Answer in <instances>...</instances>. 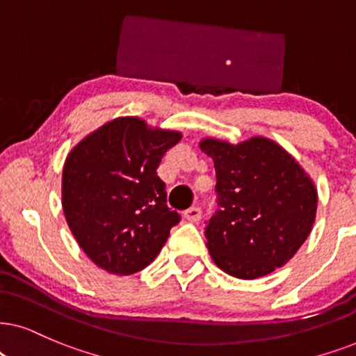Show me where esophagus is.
Segmentation results:
<instances>
[{
	"label": "esophagus",
	"mask_w": 356,
	"mask_h": 356,
	"mask_svg": "<svg viewBox=\"0 0 356 356\" xmlns=\"http://www.w3.org/2000/svg\"><path fill=\"white\" fill-rule=\"evenodd\" d=\"M200 215H202V210L199 209V207H191V209L186 210L184 217H186L188 222L195 223V222H199V220H200Z\"/></svg>",
	"instance_id": "esophagus-1"
}]
</instances>
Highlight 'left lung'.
Wrapping results in <instances>:
<instances>
[{"instance_id": "obj_1", "label": "left lung", "mask_w": 356, "mask_h": 356, "mask_svg": "<svg viewBox=\"0 0 356 356\" xmlns=\"http://www.w3.org/2000/svg\"><path fill=\"white\" fill-rule=\"evenodd\" d=\"M213 159L218 210L205 227L213 263L233 277L256 279L284 266L316 222L317 188L298 161L263 136L232 145L200 141Z\"/></svg>"}]
</instances>
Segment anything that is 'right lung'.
<instances>
[{
	"mask_svg": "<svg viewBox=\"0 0 356 356\" xmlns=\"http://www.w3.org/2000/svg\"><path fill=\"white\" fill-rule=\"evenodd\" d=\"M182 134L123 116L67 156L62 209L72 235L98 268L128 276L151 264L181 215L170 210L161 159Z\"/></svg>",
	"mask_w": 356,
	"mask_h": 356,
	"instance_id": "1",
	"label": "right lung"
}]
</instances>
